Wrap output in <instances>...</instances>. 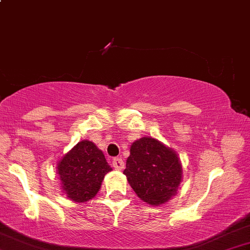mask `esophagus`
<instances>
[{
	"instance_id": "1",
	"label": "esophagus",
	"mask_w": 250,
	"mask_h": 250,
	"mask_svg": "<svg viewBox=\"0 0 250 250\" xmlns=\"http://www.w3.org/2000/svg\"><path fill=\"white\" fill-rule=\"evenodd\" d=\"M112 165H113L114 169L122 170L123 167H125V162H123V159L121 157H116V158L113 159Z\"/></svg>"
}]
</instances>
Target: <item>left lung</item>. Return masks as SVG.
Segmentation results:
<instances>
[{"label": "left lung", "instance_id": "left-lung-1", "mask_svg": "<svg viewBox=\"0 0 250 250\" xmlns=\"http://www.w3.org/2000/svg\"><path fill=\"white\" fill-rule=\"evenodd\" d=\"M123 173L141 200L158 206L177 193L182 165L173 150L155 138L143 137L131 144Z\"/></svg>", "mask_w": 250, "mask_h": 250}]
</instances>
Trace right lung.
I'll return each instance as SVG.
<instances>
[{
	"label": "right lung",
	"mask_w": 250,
	"mask_h": 250,
	"mask_svg": "<svg viewBox=\"0 0 250 250\" xmlns=\"http://www.w3.org/2000/svg\"><path fill=\"white\" fill-rule=\"evenodd\" d=\"M112 171L101 150L89 141L79 142L58 164L62 190L77 203L95 197L106 173Z\"/></svg>",
	"instance_id": "1"
}]
</instances>
